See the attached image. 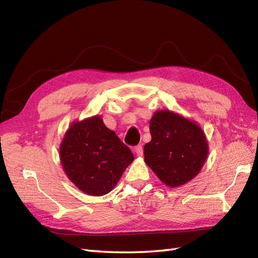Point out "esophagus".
<instances>
[{
  "label": "esophagus",
  "mask_w": 258,
  "mask_h": 258,
  "mask_svg": "<svg viewBox=\"0 0 258 258\" xmlns=\"http://www.w3.org/2000/svg\"><path fill=\"white\" fill-rule=\"evenodd\" d=\"M135 152H136V154H137V156H142L143 155V147H142V145H138V146H136V148H135Z\"/></svg>",
  "instance_id": "esophagus-1"
}]
</instances>
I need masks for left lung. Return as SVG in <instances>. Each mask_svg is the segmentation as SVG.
<instances>
[{"mask_svg":"<svg viewBox=\"0 0 258 258\" xmlns=\"http://www.w3.org/2000/svg\"><path fill=\"white\" fill-rule=\"evenodd\" d=\"M152 141L144 161L160 181L174 188L196 177L209 154L204 130L197 122L169 110L155 112L150 121Z\"/></svg>","mask_w":258,"mask_h":258,"instance_id":"8db88e82","label":"left lung"}]
</instances>
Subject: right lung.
I'll use <instances>...</instances> for the list:
<instances>
[{"label":"right lung","instance_id":"right-lung-1","mask_svg":"<svg viewBox=\"0 0 258 258\" xmlns=\"http://www.w3.org/2000/svg\"><path fill=\"white\" fill-rule=\"evenodd\" d=\"M60 161L67 176L89 196H103L113 190L134 154L101 116L74 121L60 144Z\"/></svg>","mask_w":258,"mask_h":258}]
</instances>
